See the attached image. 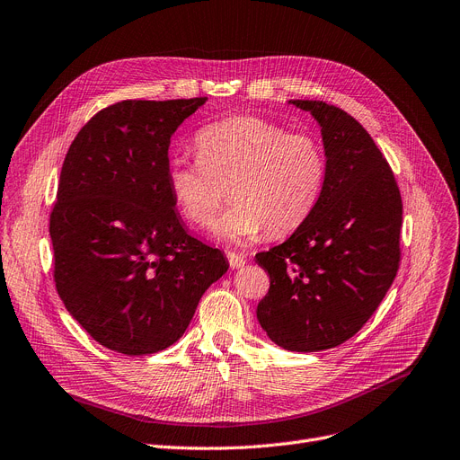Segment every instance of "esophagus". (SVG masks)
Listing matches in <instances>:
<instances>
[{"label":"esophagus","instance_id":"1","mask_svg":"<svg viewBox=\"0 0 460 460\" xmlns=\"http://www.w3.org/2000/svg\"><path fill=\"white\" fill-rule=\"evenodd\" d=\"M228 258V264L232 270H239L247 264V256L245 254H239V252H226Z\"/></svg>","mask_w":460,"mask_h":460}]
</instances>
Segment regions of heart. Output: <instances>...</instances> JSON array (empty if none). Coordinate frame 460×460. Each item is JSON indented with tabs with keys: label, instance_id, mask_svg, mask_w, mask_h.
<instances>
[{
	"label": "heart",
	"instance_id": "b5f03b06",
	"mask_svg": "<svg viewBox=\"0 0 460 460\" xmlns=\"http://www.w3.org/2000/svg\"><path fill=\"white\" fill-rule=\"evenodd\" d=\"M196 161L168 164V190L181 215L208 226L226 192L230 204L215 223L217 237L243 242L261 230L282 235L314 209L327 173L325 153L311 135L256 116H232L194 135Z\"/></svg>",
	"mask_w": 460,
	"mask_h": 460
}]
</instances>
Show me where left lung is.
Here are the masks:
<instances>
[{
    "label": "left lung",
    "mask_w": 460,
    "mask_h": 460,
    "mask_svg": "<svg viewBox=\"0 0 460 460\" xmlns=\"http://www.w3.org/2000/svg\"><path fill=\"white\" fill-rule=\"evenodd\" d=\"M320 125L327 173L311 215L287 242L258 252L270 292L261 330L292 352H320L354 337L399 270L402 200L375 140L322 101H288Z\"/></svg>",
    "instance_id": "left-lung-1"
}]
</instances>
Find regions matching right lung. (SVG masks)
I'll use <instances>...</instances> for the list:
<instances>
[{"label":"right lung","mask_w":460,"mask_h":460,"mask_svg":"<svg viewBox=\"0 0 460 460\" xmlns=\"http://www.w3.org/2000/svg\"><path fill=\"white\" fill-rule=\"evenodd\" d=\"M208 97L121 101L87 121L63 161L50 215L54 279L99 344L147 356L176 342L228 271L189 234L168 190V147Z\"/></svg>","instance_id":"1"}]
</instances>
